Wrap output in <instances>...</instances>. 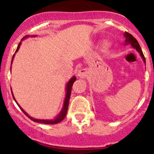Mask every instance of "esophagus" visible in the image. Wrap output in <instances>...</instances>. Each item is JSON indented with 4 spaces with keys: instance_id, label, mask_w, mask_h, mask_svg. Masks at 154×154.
I'll return each mask as SVG.
<instances>
[{
    "instance_id": "1",
    "label": "esophagus",
    "mask_w": 154,
    "mask_h": 154,
    "mask_svg": "<svg viewBox=\"0 0 154 154\" xmlns=\"http://www.w3.org/2000/svg\"><path fill=\"white\" fill-rule=\"evenodd\" d=\"M88 74V72H87L86 69H80L77 73V75H78L79 77H81V78H85V77L87 76Z\"/></svg>"
}]
</instances>
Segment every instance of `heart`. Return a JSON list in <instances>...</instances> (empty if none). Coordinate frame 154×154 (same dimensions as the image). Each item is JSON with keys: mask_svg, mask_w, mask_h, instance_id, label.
I'll use <instances>...</instances> for the list:
<instances>
[{"mask_svg": "<svg viewBox=\"0 0 154 154\" xmlns=\"http://www.w3.org/2000/svg\"><path fill=\"white\" fill-rule=\"evenodd\" d=\"M109 47H110V43L108 41H105V42H103L102 45H101V49L105 51V50H107V49H109Z\"/></svg>", "mask_w": 154, "mask_h": 154, "instance_id": "b5f03b06", "label": "heart"}]
</instances>
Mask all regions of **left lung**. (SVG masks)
Returning a JSON list of instances; mask_svg holds the SVG:
<instances>
[{"mask_svg": "<svg viewBox=\"0 0 154 154\" xmlns=\"http://www.w3.org/2000/svg\"><path fill=\"white\" fill-rule=\"evenodd\" d=\"M124 36L125 37V44H128V43L131 44V45H132L133 48H135V49H136V50L140 53V56H141L143 60L144 63H146L145 57H144V55L143 53V51H142L141 47H140V44H139L138 41H137V40H136V38L132 35L129 34V33L128 32L124 33Z\"/></svg>", "mask_w": 154, "mask_h": 154, "instance_id": "left-lung-1", "label": "left lung"}]
</instances>
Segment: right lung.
<instances>
[{
	"mask_svg": "<svg viewBox=\"0 0 154 154\" xmlns=\"http://www.w3.org/2000/svg\"><path fill=\"white\" fill-rule=\"evenodd\" d=\"M32 36H35V35H32ZM28 37H29V35H27V36L24 37V38H28ZM20 45H21V42H20L19 44H18V48H17V49H16L15 53L17 51H18V49H19V47ZM14 56H13L12 57V60L13 58H14ZM76 81V77H72L70 80L69 81V82L67 83V85H66V97H65V100H64V104H63V108L62 111L60 112V115H59L58 116H57L56 119H52V120H45V119H33V118H32L31 116H29V115L26 113V112H25V111L23 110V109H21V107L19 106V105H18V106H19L20 109H21V111L25 113L26 116H28V117L31 120H32V121L35 122H40V123H44V124H57V123H59V122H60L61 121H62L63 119L64 118L66 117V113H67V109H68V105H69V97H70V94H71V89H72V86H73V84L74 83V81ZM12 96L13 97H14V95H13V93H12ZM14 100L15 101V99H14ZM17 103V102H16ZM18 104V103H17Z\"/></svg>",
	"mask_w": 154,
	"mask_h": 154,
	"instance_id": "right-lung-1",
	"label": "right lung"
}]
</instances>
